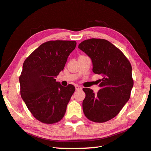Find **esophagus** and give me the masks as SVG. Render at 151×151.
Instances as JSON below:
<instances>
[{
  "label": "esophagus",
  "mask_w": 151,
  "mask_h": 151,
  "mask_svg": "<svg viewBox=\"0 0 151 151\" xmlns=\"http://www.w3.org/2000/svg\"><path fill=\"white\" fill-rule=\"evenodd\" d=\"M75 88H76V90H81V89H82V87H81V86H79V85H76L75 86Z\"/></svg>",
  "instance_id": "esophagus-1"
}]
</instances>
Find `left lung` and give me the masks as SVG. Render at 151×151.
Masks as SVG:
<instances>
[{
    "label": "left lung",
    "mask_w": 151,
    "mask_h": 151,
    "mask_svg": "<svg viewBox=\"0 0 151 151\" xmlns=\"http://www.w3.org/2000/svg\"><path fill=\"white\" fill-rule=\"evenodd\" d=\"M78 47L91 58L93 72L102 77L97 94L83 88V111L90 121L104 123L116 116L129 100L134 85L132 66L123 53L106 40H87Z\"/></svg>",
    "instance_id": "left-lung-1"
}]
</instances>
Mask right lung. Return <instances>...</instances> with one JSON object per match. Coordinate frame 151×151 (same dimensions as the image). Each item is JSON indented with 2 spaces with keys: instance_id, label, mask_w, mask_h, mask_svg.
<instances>
[{
  "instance_id": "add662e5",
  "label": "right lung",
  "mask_w": 151,
  "mask_h": 151,
  "mask_svg": "<svg viewBox=\"0 0 151 151\" xmlns=\"http://www.w3.org/2000/svg\"><path fill=\"white\" fill-rule=\"evenodd\" d=\"M76 45L75 41H47L23 63L19 77L21 97L34 117L43 123L62 119L75 92L73 85L64 87L56 78Z\"/></svg>"
}]
</instances>
